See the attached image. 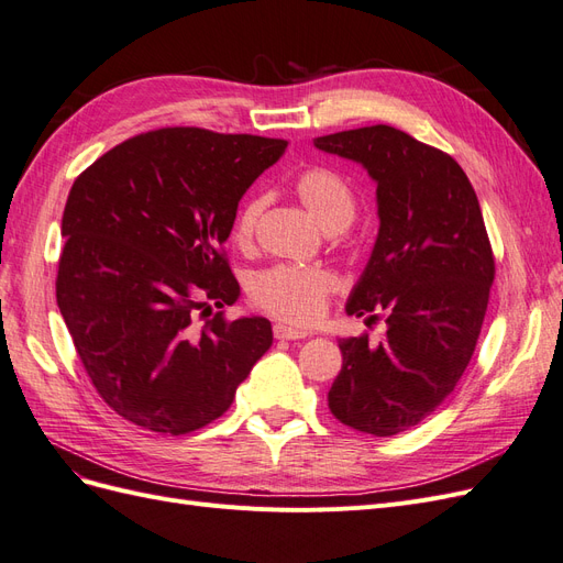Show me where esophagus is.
Wrapping results in <instances>:
<instances>
[{
	"label": "esophagus",
	"mask_w": 563,
	"mask_h": 563,
	"mask_svg": "<svg viewBox=\"0 0 563 563\" xmlns=\"http://www.w3.org/2000/svg\"><path fill=\"white\" fill-rule=\"evenodd\" d=\"M275 338L277 340H298V338H308V331H300V329H291L286 327V323H275Z\"/></svg>",
	"instance_id": "obj_1"
}]
</instances>
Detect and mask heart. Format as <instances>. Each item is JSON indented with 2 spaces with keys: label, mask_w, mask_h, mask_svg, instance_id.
<instances>
[{
  "label": "heart",
  "mask_w": 563,
  "mask_h": 563,
  "mask_svg": "<svg viewBox=\"0 0 563 563\" xmlns=\"http://www.w3.org/2000/svg\"><path fill=\"white\" fill-rule=\"evenodd\" d=\"M294 190L317 223L338 232L356 216V197L347 180L327 166H310L294 180ZM265 209V197H249L232 220L230 240L236 249H251L255 225ZM338 282L333 272L312 265H275L249 282V298L255 308L296 327H310L327 312Z\"/></svg>",
  "instance_id": "1"
}]
</instances>
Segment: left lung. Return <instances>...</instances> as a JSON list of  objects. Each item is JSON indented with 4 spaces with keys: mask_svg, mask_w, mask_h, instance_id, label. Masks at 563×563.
<instances>
[{
    "mask_svg": "<svg viewBox=\"0 0 563 563\" xmlns=\"http://www.w3.org/2000/svg\"><path fill=\"white\" fill-rule=\"evenodd\" d=\"M360 162L376 180L380 230L347 314L383 319L338 340L343 368L329 389L331 413L352 430L391 437L444 404L482 333L496 261L474 187L460 164L395 126L376 124L314 139Z\"/></svg>",
    "mask_w": 563,
    "mask_h": 563,
    "instance_id": "left-lung-1",
    "label": "left lung"
}]
</instances>
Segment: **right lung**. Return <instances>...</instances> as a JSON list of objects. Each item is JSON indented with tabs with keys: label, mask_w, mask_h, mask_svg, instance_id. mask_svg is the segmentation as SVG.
<instances>
[{
	"label": "right lung",
	"mask_w": 563,
	"mask_h": 563,
	"mask_svg": "<svg viewBox=\"0 0 563 563\" xmlns=\"http://www.w3.org/2000/svg\"><path fill=\"white\" fill-rule=\"evenodd\" d=\"M286 145L168 126L119 143L77 176L56 300L96 391L124 420L195 432L228 411L269 350L265 317L213 308L240 298L223 251L240 199Z\"/></svg>",
	"instance_id": "right-lung-1"
}]
</instances>
